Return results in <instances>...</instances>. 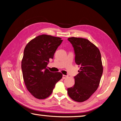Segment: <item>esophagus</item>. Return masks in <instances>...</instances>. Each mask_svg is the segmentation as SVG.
<instances>
[{
    "mask_svg": "<svg viewBox=\"0 0 121 121\" xmlns=\"http://www.w3.org/2000/svg\"><path fill=\"white\" fill-rule=\"evenodd\" d=\"M67 77H68V76H66V75H63V76H62V78L63 79H65Z\"/></svg>",
    "mask_w": 121,
    "mask_h": 121,
    "instance_id": "1",
    "label": "esophagus"
}]
</instances>
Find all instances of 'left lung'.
<instances>
[{
    "label": "left lung",
    "mask_w": 121,
    "mask_h": 121,
    "mask_svg": "<svg viewBox=\"0 0 121 121\" xmlns=\"http://www.w3.org/2000/svg\"><path fill=\"white\" fill-rule=\"evenodd\" d=\"M74 49L75 63L80 67L74 77L75 84L68 88L70 98L77 102L87 100L97 90L103 73L101 54L98 48L87 39L68 38Z\"/></svg>",
    "instance_id": "1"
}]
</instances>
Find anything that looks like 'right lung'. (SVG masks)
I'll list each match as a JSON object with an SVG mask.
<instances>
[{"label":"right lung","instance_id":"obj_1","mask_svg":"<svg viewBox=\"0 0 121 121\" xmlns=\"http://www.w3.org/2000/svg\"><path fill=\"white\" fill-rule=\"evenodd\" d=\"M62 42L60 37L42 35L30 40L24 48L21 62L23 80L29 92L37 99L48 97L62 78L61 73L46 68Z\"/></svg>","mask_w":121,"mask_h":121}]
</instances>
